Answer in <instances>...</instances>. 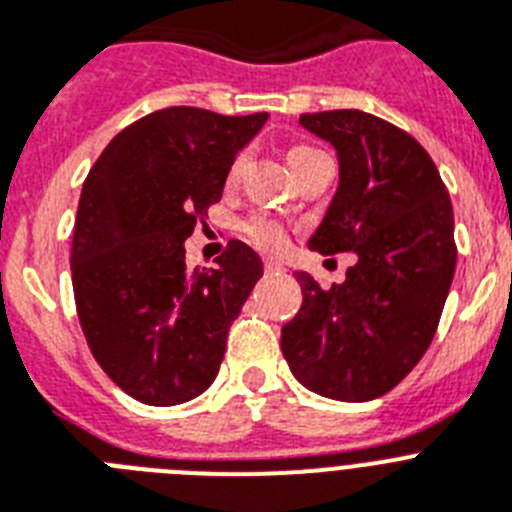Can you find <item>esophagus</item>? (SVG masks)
Instances as JSON below:
<instances>
[{
  "instance_id": "34e87169",
  "label": "esophagus",
  "mask_w": 512,
  "mask_h": 512,
  "mask_svg": "<svg viewBox=\"0 0 512 512\" xmlns=\"http://www.w3.org/2000/svg\"><path fill=\"white\" fill-rule=\"evenodd\" d=\"M283 270V263H278V260H265V273H281Z\"/></svg>"
}]
</instances>
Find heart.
Here are the masks:
<instances>
[{
  "label": "heart",
  "instance_id": "obj_1",
  "mask_svg": "<svg viewBox=\"0 0 512 512\" xmlns=\"http://www.w3.org/2000/svg\"><path fill=\"white\" fill-rule=\"evenodd\" d=\"M309 153H315L312 148H294L289 153V161L296 163L299 158L309 156ZM242 163H244V156L236 158L234 163H231V171L229 176L234 179L239 171H242ZM244 234H247V239L255 247L260 249H268V252H278V249L286 247V229H283V223L276 221V218H268V216H255V218H249L247 223H244Z\"/></svg>",
  "mask_w": 512,
  "mask_h": 512
}]
</instances>
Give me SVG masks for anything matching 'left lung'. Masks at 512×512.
<instances>
[{"mask_svg": "<svg viewBox=\"0 0 512 512\" xmlns=\"http://www.w3.org/2000/svg\"><path fill=\"white\" fill-rule=\"evenodd\" d=\"M299 124L338 156V190L309 249L354 252L356 265L330 289L296 270L304 302L283 325L281 351L312 393L375 401L435 338L458 255L453 205L427 150L395 124L359 109L302 114Z\"/></svg>", "mask_w": 512, "mask_h": 512, "instance_id": "1", "label": "left lung"}]
</instances>
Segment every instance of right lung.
I'll return each instance as SVG.
<instances>
[{
    "instance_id": "add662e5",
    "label": "right lung",
    "mask_w": 512,
    "mask_h": 512,
    "mask_svg": "<svg viewBox=\"0 0 512 512\" xmlns=\"http://www.w3.org/2000/svg\"><path fill=\"white\" fill-rule=\"evenodd\" d=\"M265 122V111H153L124 127L85 179L70 257L77 317L96 362L135 401L176 406L216 380L263 260L234 239L216 268L190 270L184 239Z\"/></svg>"
}]
</instances>
